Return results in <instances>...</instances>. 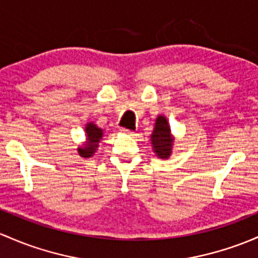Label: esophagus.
Instances as JSON below:
<instances>
[{
    "label": "esophagus",
    "mask_w": 258,
    "mask_h": 258,
    "mask_svg": "<svg viewBox=\"0 0 258 258\" xmlns=\"http://www.w3.org/2000/svg\"><path fill=\"white\" fill-rule=\"evenodd\" d=\"M120 132L123 135H128V136H132V135H134V131H130V130L127 128H121Z\"/></svg>",
    "instance_id": "esophagus-1"
}]
</instances>
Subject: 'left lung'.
Segmentation results:
<instances>
[{
	"instance_id": "left-lung-1",
	"label": "left lung",
	"mask_w": 258,
	"mask_h": 258,
	"mask_svg": "<svg viewBox=\"0 0 258 258\" xmlns=\"http://www.w3.org/2000/svg\"><path fill=\"white\" fill-rule=\"evenodd\" d=\"M174 136L170 131L169 122L163 115H158L154 123L153 132L151 135L152 151L158 158L168 159L172 154V148L174 145Z\"/></svg>"
}]
</instances>
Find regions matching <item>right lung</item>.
I'll return each mask as SVG.
<instances>
[{
    "instance_id": "right-lung-1",
    "label": "right lung",
    "mask_w": 258,
    "mask_h": 258,
    "mask_svg": "<svg viewBox=\"0 0 258 258\" xmlns=\"http://www.w3.org/2000/svg\"><path fill=\"white\" fill-rule=\"evenodd\" d=\"M86 140L78 147V153L83 158H91L97 152L100 142L104 137V130L97 127L94 122H88L85 126Z\"/></svg>"
}]
</instances>
